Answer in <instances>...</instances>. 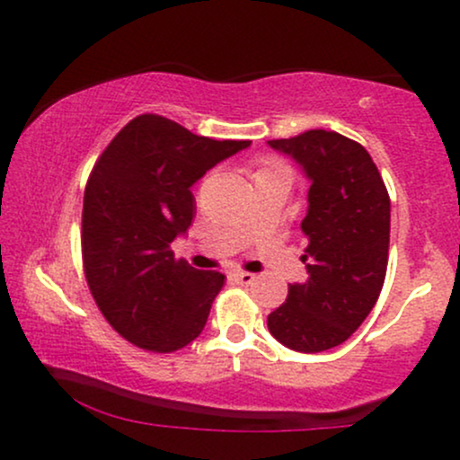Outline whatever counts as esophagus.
Listing matches in <instances>:
<instances>
[{
	"label": "esophagus",
	"mask_w": 460,
	"mask_h": 460,
	"mask_svg": "<svg viewBox=\"0 0 460 460\" xmlns=\"http://www.w3.org/2000/svg\"><path fill=\"white\" fill-rule=\"evenodd\" d=\"M255 274H251V272H240V270H237V272H234V274H231V281H234V283H237V285H251L252 281H255Z\"/></svg>",
	"instance_id": "obj_1"
}]
</instances>
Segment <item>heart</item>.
<instances>
[{
  "mask_svg": "<svg viewBox=\"0 0 460 460\" xmlns=\"http://www.w3.org/2000/svg\"><path fill=\"white\" fill-rule=\"evenodd\" d=\"M277 168H285V164H281L279 160H272V157H263L260 162V168H257V172H268V171H277ZM255 172V175H257Z\"/></svg>",
  "mask_w": 460,
  "mask_h": 460,
  "instance_id": "1",
  "label": "heart"
}]
</instances>
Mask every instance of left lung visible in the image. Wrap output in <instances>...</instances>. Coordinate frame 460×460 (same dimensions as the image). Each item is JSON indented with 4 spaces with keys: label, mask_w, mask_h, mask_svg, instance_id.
<instances>
[{
    "label": "left lung",
    "mask_w": 460,
    "mask_h": 460,
    "mask_svg": "<svg viewBox=\"0 0 460 460\" xmlns=\"http://www.w3.org/2000/svg\"><path fill=\"white\" fill-rule=\"evenodd\" d=\"M307 172L309 209L300 223L309 279L288 288L268 315L274 340L298 352L344 344L376 305L389 260V194L369 153L326 129L268 140Z\"/></svg>",
    "instance_id": "obj_1"
}]
</instances>
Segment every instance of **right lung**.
<instances>
[{
	"mask_svg": "<svg viewBox=\"0 0 460 460\" xmlns=\"http://www.w3.org/2000/svg\"><path fill=\"white\" fill-rule=\"evenodd\" d=\"M248 145L140 114L94 162L84 190V274L103 318L129 344L166 355L203 331L225 274L188 266L171 244L194 218L192 183Z\"/></svg>",
	"mask_w": 460,
	"mask_h": 460,
	"instance_id": "right-lung-1",
	"label": "right lung"
}]
</instances>
